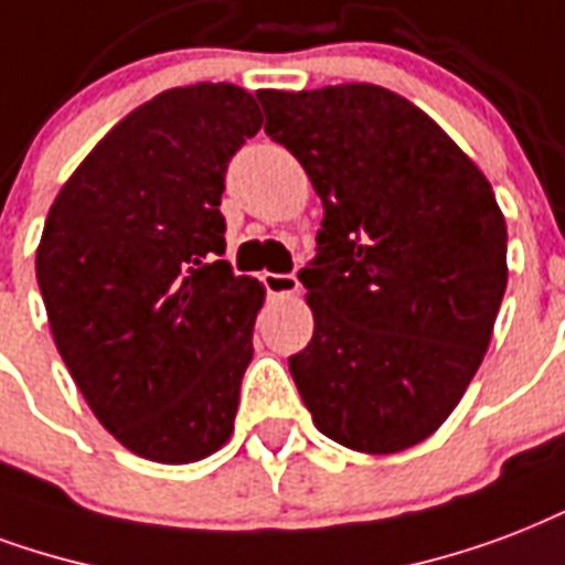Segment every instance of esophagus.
I'll list each match as a JSON object with an SVG mask.
<instances>
[{"instance_id":"34e87169","label":"esophagus","mask_w":565,"mask_h":565,"mask_svg":"<svg viewBox=\"0 0 565 565\" xmlns=\"http://www.w3.org/2000/svg\"><path fill=\"white\" fill-rule=\"evenodd\" d=\"M264 287L269 296H292V292H299V278L296 275L287 273H264Z\"/></svg>"}]
</instances>
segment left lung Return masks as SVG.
<instances>
[{"label": "left lung", "instance_id": "obj_1", "mask_svg": "<svg viewBox=\"0 0 565 565\" xmlns=\"http://www.w3.org/2000/svg\"><path fill=\"white\" fill-rule=\"evenodd\" d=\"M266 136L322 201L299 273L313 338L290 355L313 424L359 454L436 433L483 361L507 290V222L483 171L382 85L257 92Z\"/></svg>", "mask_w": 565, "mask_h": 565}]
</instances>
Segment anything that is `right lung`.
I'll use <instances>...</instances> for the list:
<instances>
[{"label":"right lung","mask_w":565,"mask_h":565,"mask_svg":"<svg viewBox=\"0 0 565 565\" xmlns=\"http://www.w3.org/2000/svg\"><path fill=\"white\" fill-rule=\"evenodd\" d=\"M264 118L245 88L198 82L132 109L50 206L34 273L55 347L111 436L186 465L234 433L257 278L225 254L227 162Z\"/></svg>","instance_id":"obj_1"}]
</instances>
